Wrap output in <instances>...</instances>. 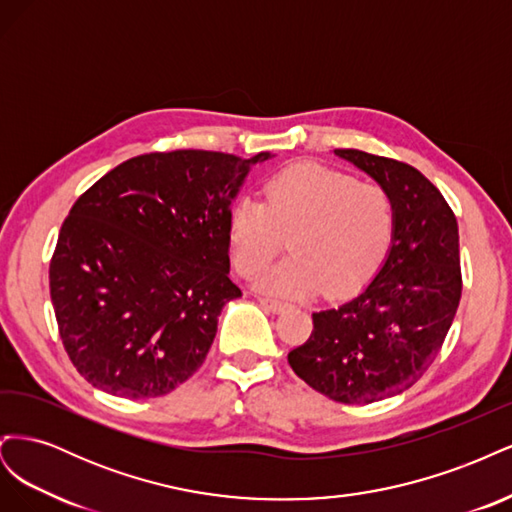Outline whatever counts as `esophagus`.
Wrapping results in <instances>:
<instances>
[{
    "label": "esophagus",
    "mask_w": 512,
    "mask_h": 512,
    "mask_svg": "<svg viewBox=\"0 0 512 512\" xmlns=\"http://www.w3.org/2000/svg\"><path fill=\"white\" fill-rule=\"evenodd\" d=\"M258 303L265 307V309H269V312H273V314H280V312H284V309L288 307V303L277 301V299H269V297H260Z\"/></svg>",
    "instance_id": "esophagus-1"
}]
</instances>
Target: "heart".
<instances>
[{
    "label": "heart",
    "instance_id": "1",
    "mask_svg": "<svg viewBox=\"0 0 512 512\" xmlns=\"http://www.w3.org/2000/svg\"><path fill=\"white\" fill-rule=\"evenodd\" d=\"M395 228L391 196L318 164H297L265 185V203L241 198L230 211L232 262L241 275L265 269L290 232L288 260L258 288L301 297L322 286L335 297L359 288L389 250Z\"/></svg>",
    "mask_w": 512,
    "mask_h": 512
}]
</instances>
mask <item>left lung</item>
Returning <instances> with one entry per match:
<instances>
[{
    "mask_svg": "<svg viewBox=\"0 0 512 512\" xmlns=\"http://www.w3.org/2000/svg\"><path fill=\"white\" fill-rule=\"evenodd\" d=\"M391 196L395 228L378 273L350 301L312 314L314 331L288 363L314 391L363 406L404 393L436 359L461 299L459 228L416 168L335 149Z\"/></svg>",
    "mask_w": 512,
    "mask_h": 512,
    "instance_id": "8db88e82",
    "label": "left lung"
}]
</instances>
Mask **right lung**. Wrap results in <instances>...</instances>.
Masks as SVG:
<instances>
[{"label": "right lung", "instance_id": "right-lung-1", "mask_svg": "<svg viewBox=\"0 0 512 512\" xmlns=\"http://www.w3.org/2000/svg\"><path fill=\"white\" fill-rule=\"evenodd\" d=\"M179 149L115 166L76 200L51 260L64 348L96 389L166 395L203 365L230 282V207L254 164Z\"/></svg>", "mask_w": 512, "mask_h": 512}]
</instances>
